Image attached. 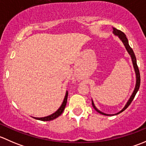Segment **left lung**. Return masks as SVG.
I'll list each match as a JSON object with an SVG mask.
<instances>
[{"label": "left lung", "instance_id": "left-lung-1", "mask_svg": "<svg viewBox=\"0 0 146 146\" xmlns=\"http://www.w3.org/2000/svg\"><path fill=\"white\" fill-rule=\"evenodd\" d=\"M112 29H113V34H114V35H115V36H118L119 39H120L121 41V42H122V43H123V46H124L125 48H126V51H127L128 54H129V55H130L131 58L132 64H133V68H134L135 74H136V85H135V88H134V90H133V93L131 94V95L130 98H129V100H128L127 102H126V104H125V106H124V107H123V108L122 109V110H121L120 111L117 112V114H105V113L102 112V111H101L100 110H99L98 108H97L96 107H95V104H94V102H93V100H92V107H94V109H95V110H96V111H98V113H100V114H102V115H105V116L117 115V114H119V113H121V112H122V111H124V110H126V109L127 108V107H129V105H130V104H131V102L133 101V98H134V97L136 96L137 92H138V89H139V88H140V84H141V77H140L139 70H138V66H137L136 56H135L134 52H133V49H132V48H131V46L129 44V41H128V39H127V38H126V35H125V34L123 33V32H122L121 31L119 30V29H116V28H114V27H112Z\"/></svg>", "mask_w": 146, "mask_h": 146}]
</instances>
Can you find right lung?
<instances>
[{
  "label": "right lung",
  "instance_id": "right-lung-1",
  "mask_svg": "<svg viewBox=\"0 0 146 146\" xmlns=\"http://www.w3.org/2000/svg\"><path fill=\"white\" fill-rule=\"evenodd\" d=\"M68 92L66 91V95H65L64 97V101H63L62 104L60 106L59 108L56 110L54 113L53 114H50V115L46 116V117H33V118L37 119V120H40V121H51V120H54V119H56L57 117H59L61 114L63 113V111H64V109L66 107V103H67V99H68Z\"/></svg>",
  "mask_w": 146,
  "mask_h": 146
}]
</instances>
